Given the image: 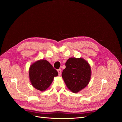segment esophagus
<instances>
[{
	"label": "esophagus",
	"instance_id": "34e87169",
	"mask_svg": "<svg viewBox=\"0 0 122 122\" xmlns=\"http://www.w3.org/2000/svg\"><path fill=\"white\" fill-rule=\"evenodd\" d=\"M57 72H58V75L60 76V75H61V69H60L57 70Z\"/></svg>",
	"mask_w": 122,
	"mask_h": 122
}]
</instances>
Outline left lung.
<instances>
[{"instance_id":"left-lung-1","label":"left lung","mask_w":122,"mask_h":122,"mask_svg":"<svg viewBox=\"0 0 122 122\" xmlns=\"http://www.w3.org/2000/svg\"><path fill=\"white\" fill-rule=\"evenodd\" d=\"M91 68L88 62L82 58H69L62 77L67 87L73 93H78L86 87L91 76Z\"/></svg>"}]
</instances>
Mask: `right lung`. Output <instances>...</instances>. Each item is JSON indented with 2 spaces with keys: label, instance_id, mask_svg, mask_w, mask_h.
Instances as JSON below:
<instances>
[{
  "label": "right lung",
  "instance_id": "obj_1",
  "mask_svg": "<svg viewBox=\"0 0 122 122\" xmlns=\"http://www.w3.org/2000/svg\"><path fill=\"white\" fill-rule=\"evenodd\" d=\"M58 72L49 62L45 60L33 63L29 69V77L32 86L36 89L44 91L49 87Z\"/></svg>",
  "mask_w": 122,
  "mask_h": 122
}]
</instances>
